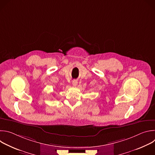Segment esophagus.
<instances>
[{"label":"esophagus","instance_id":"esophagus-1","mask_svg":"<svg viewBox=\"0 0 155 155\" xmlns=\"http://www.w3.org/2000/svg\"><path fill=\"white\" fill-rule=\"evenodd\" d=\"M77 84H78V81H77L76 80H74L72 81V85H73L74 86H76L77 85Z\"/></svg>","mask_w":155,"mask_h":155}]
</instances>
